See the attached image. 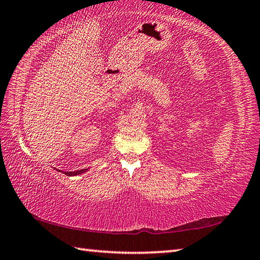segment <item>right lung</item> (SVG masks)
Segmentation results:
<instances>
[{
  "label": "right lung",
  "instance_id": "obj_1",
  "mask_svg": "<svg viewBox=\"0 0 260 260\" xmlns=\"http://www.w3.org/2000/svg\"><path fill=\"white\" fill-rule=\"evenodd\" d=\"M88 169H82V170H78V171H74V172H63V174L68 175V176H76V175H80L82 173L87 172ZM59 172H62V171H59Z\"/></svg>",
  "mask_w": 260,
  "mask_h": 260
}]
</instances>
